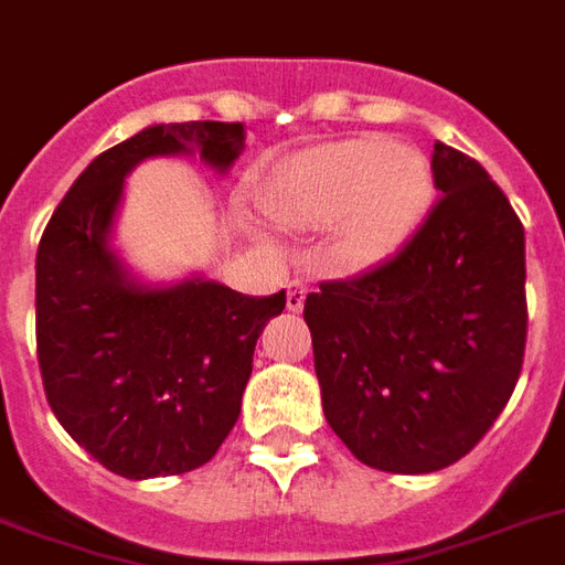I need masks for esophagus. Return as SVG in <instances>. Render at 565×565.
<instances>
[{
	"label": "esophagus",
	"instance_id": "obj_1",
	"mask_svg": "<svg viewBox=\"0 0 565 565\" xmlns=\"http://www.w3.org/2000/svg\"><path fill=\"white\" fill-rule=\"evenodd\" d=\"M305 296H308V287L301 281H290V287H287V308L301 311L305 308Z\"/></svg>",
	"mask_w": 565,
	"mask_h": 565
}]
</instances>
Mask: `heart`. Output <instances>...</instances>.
<instances>
[{
  "instance_id": "1",
  "label": "heart",
  "mask_w": 565,
  "mask_h": 565,
  "mask_svg": "<svg viewBox=\"0 0 565 565\" xmlns=\"http://www.w3.org/2000/svg\"><path fill=\"white\" fill-rule=\"evenodd\" d=\"M433 195L436 180L424 153L367 136L322 145L292 159L266 201L287 227L338 225L340 264L367 266L415 234Z\"/></svg>"
}]
</instances>
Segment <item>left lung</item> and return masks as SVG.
<instances>
[{
  "mask_svg": "<svg viewBox=\"0 0 565 565\" xmlns=\"http://www.w3.org/2000/svg\"><path fill=\"white\" fill-rule=\"evenodd\" d=\"M441 192L397 254L305 299L322 412L359 462L429 473L489 433L527 340L524 227L486 168L436 141Z\"/></svg>",
  "mask_w": 565,
  "mask_h": 565,
  "instance_id": "1",
  "label": "left lung"
}]
</instances>
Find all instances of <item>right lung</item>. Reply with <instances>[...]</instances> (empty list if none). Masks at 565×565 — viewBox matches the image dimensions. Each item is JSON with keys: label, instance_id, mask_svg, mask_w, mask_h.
<instances>
[{"label": "right lung", "instance_id": "right-lung-1", "mask_svg": "<svg viewBox=\"0 0 565 565\" xmlns=\"http://www.w3.org/2000/svg\"><path fill=\"white\" fill-rule=\"evenodd\" d=\"M243 124H157L103 150L55 206L34 260V334L50 408L127 480L201 468L234 429L260 331L287 296L225 284L141 287L109 248L124 178L141 159L198 150L227 171Z\"/></svg>", "mask_w": 565, "mask_h": 565}]
</instances>
